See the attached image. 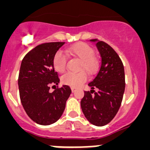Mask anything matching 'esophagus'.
I'll return each instance as SVG.
<instances>
[{"label": "esophagus", "mask_w": 150, "mask_h": 150, "mask_svg": "<svg viewBox=\"0 0 150 150\" xmlns=\"http://www.w3.org/2000/svg\"><path fill=\"white\" fill-rule=\"evenodd\" d=\"M71 91H72V92H75V91H76V90H75V88H71Z\"/></svg>", "instance_id": "esophagus-1"}]
</instances>
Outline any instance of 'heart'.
Here are the masks:
<instances>
[{"label":"heart","instance_id":"1","mask_svg":"<svg viewBox=\"0 0 150 150\" xmlns=\"http://www.w3.org/2000/svg\"><path fill=\"white\" fill-rule=\"evenodd\" d=\"M67 52L73 56L76 57L81 61L80 68L86 69L88 73L92 74L96 71L98 64L93 58V49L89 45L84 43H79L67 49ZM67 64V56L63 52L59 50L53 57V66L56 71L62 73L65 71ZM88 79V75L85 71L79 72L66 73L62 77L63 84L67 85L73 88H76L81 86Z\"/></svg>","mask_w":150,"mask_h":150}]
</instances>
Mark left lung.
I'll use <instances>...</instances> for the list:
<instances>
[{
    "instance_id": "obj_1",
    "label": "left lung",
    "mask_w": 150,
    "mask_h": 150,
    "mask_svg": "<svg viewBox=\"0 0 150 150\" xmlns=\"http://www.w3.org/2000/svg\"><path fill=\"white\" fill-rule=\"evenodd\" d=\"M90 42L96 45L101 64L96 76L88 84L90 91H84L80 105L90 123L104 126L115 117L121 106L125 88L124 66L120 56L107 43L97 39ZM95 88L98 89L97 93Z\"/></svg>"
}]
</instances>
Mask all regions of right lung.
<instances>
[{"mask_svg":"<svg viewBox=\"0 0 150 150\" xmlns=\"http://www.w3.org/2000/svg\"><path fill=\"white\" fill-rule=\"evenodd\" d=\"M64 42L46 43L36 46L24 57L18 85L22 104L28 116L41 125L53 124L60 119L71 88L64 85L50 92V86L60 82L53 66V57Z\"/></svg>","mask_w":150,"mask_h":150,"instance_id":"right-lung-1","label":"right lung"}]
</instances>
